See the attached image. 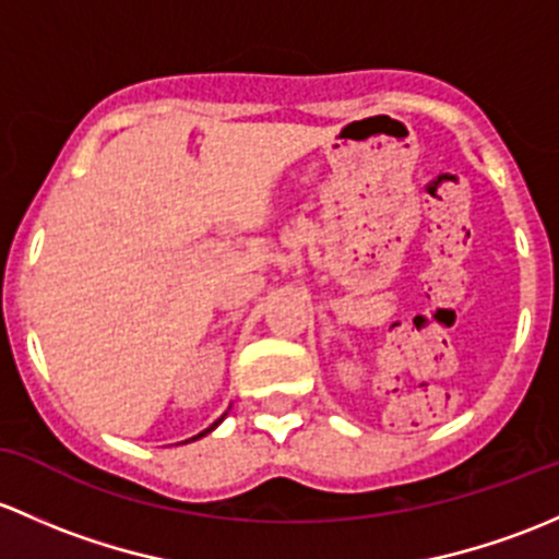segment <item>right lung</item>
Segmentation results:
<instances>
[{
	"mask_svg": "<svg viewBox=\"0 0 559 559\" xmlns=\"http://www.w3.org/2000/svg\"><path fill=\"white\" fill-rule=\"evenodd\" d=\"M221 419H223V417H221ZM221 419H217V423H215V425H212V428H206V430H204V433L193 436V439H201V436H206V433H210V430H215V428H217V425H221ZM193 439H191V441H193Z\"/></svg>",
	"mask_w": 559,
	"mask_h": 559,
	"instance_id": "1",
	"label": "right lung"
}]
</instances>
